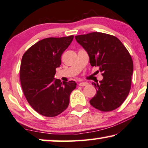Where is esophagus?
<instances>
[{
    "label": "esophagus",
    "mask_w": 148,
    "mask_h": 148,
    "mask_svg": "<svg viewBox=\"0 0 148 148\" xmlns=\"http://www.w3.org/2000/svg\"><path fill=\"white\" fill-rule=\"evenodd\" d=\"M78 85L80 86H86L88 85V83L86 82H80V83L78 84Z\"/></svg>",
    "instance_id": "esophagus-1"
}]
</instances>
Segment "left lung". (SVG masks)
<instances>
[{"mask_svg": "<svg viewBox=\"0 0 148 148\" xmlns=\"http://www.w3.org/2000/svg\"><path fill=\"white\" fill-rule=\"evenodd\" d=\"M89 57L91 66H98L103 79L92 82L97 93L90 100L92 107L110 112L122 105L131 86L133 63L129 51L116 37L101 32L75 36Z\"/></svg>", "mask_w": 148, "mask_h": 148, "instance_id": "1", "label": "left lung"}]
</instances>
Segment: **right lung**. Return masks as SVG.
Instances as JSON below:
<instances>
[{
    "instance_id": "1",
    "label": "right lung",
    "mask_w": 148,
    "mask_h": 148,
    "mask_svg": "<svg viewBox=\"0 0 148 148\" xmlns=\"http://www.w3.org/2000/svg\"><path fill=\"white\" fill-rule=\"evenodd\" d=\"M74 36L47 38L32 45L21 59L20 81L23 94L35 111L47 117L62 113L70 103L75 81L61 82L54 78L61 56Z\"/></svg>"
}]
</instances>
